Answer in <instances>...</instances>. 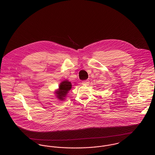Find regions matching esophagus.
Here are the masks:
<instances>
[{
  "label": "esophagus",
  "mask_w": 155,
  "mask_h": 155,
  "mask_svg": "<svg viewBox=\"0 0 155 155\" xmlns=\"http://www.w3.org/2000/svg\"><path fill=\"white\" fill-rule=\"evenodd\" d=\"M89 84V81L88 80L84 81L82 82V84H84V85H88Z\"/></svg>",
  "instance_id": "1"
}]
</instances>
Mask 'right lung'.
Listing matches in <instances>:
<instances>
[{
	"label": "right lung",
	"instance_id": "obj_1",
	"mask_svg": "<svg viewBox=\"0 0 155 155\" xmlns=\"http://www.w3.org/2000/svg\"><path fill=\"white\" fill-rule=\"evenodd\" d=\"M71 84L70 82H68V81H64L62 82L59 86V89L55 92L57 98L61 100H63L68 91L71 89Z\"/></svg>",
	"mask_w": 155,
	"mask_h": 155
}]
</instances>
